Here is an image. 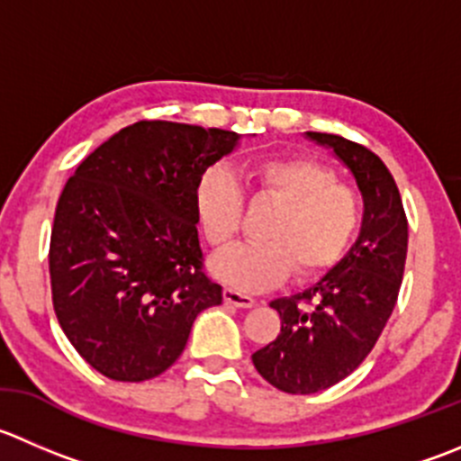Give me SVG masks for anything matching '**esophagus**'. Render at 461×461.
<instances>
[{
    "instance_id": "34e87169",
    "label": "esophagus",
    "mask_w": 461,
    "mask_h": 461,
    "mask_svg": "<svg viewBox=\"0 0 461 461\" xmlns=\"http://www.w3.org/2000/svg\"><path fill=\"white\" fill-rule=\"evenodd\" d=\"M222 297H225V303H230V306H236V308H252L254 306V299L249 297V294L239 293V290H234V288H225Z\"/></svg>"
}]
</instances>
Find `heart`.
I'll use <instances>...</instances> for the list:
<instances>
[{"mask_svg": "<svg viewBox=\"0 0 461 461\" xmlns=\"http://www.w3.org/2000/svg\"><path fill=\"white\" fill-rule=\"evenodd\" d=\"M258 195L276 200L258 243H243L218 254L212 272L243 293H261L294 275L320 276L349 249L360 227V200L349 186L335 185V173L308 158L261 159L252 168ZM194 207L212 248L222 249L243 225L245 194L234 173L212 167L198 177Z\"/></svg>", "mask_w": 461, "mask_h": 461, "instance_id": "obj_1", "label": "heart"}]
</instances>
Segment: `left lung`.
I'll return each mask as SVG.
<instances>
[{
  "mask_svg": "<svg viewBox=\"0 0 461 461\" xmlns=\"http://www.w3.org/2000/svg\"><path fill=\"white\" fill-rule=\"evenodd\" d=\"M349 168L365 200L363 227L326 275L303 293L270 303L281 333L254 351L257 372L288 394H315L349 376L385 329L403 279L408 221L383 159L339 135L306 132Z\"/></svg>",
  "mask_w": 461,
  "mask_h": 461,
  "instance_id": "left-lung-1",
  "label": "left lung"
}]
</instances>
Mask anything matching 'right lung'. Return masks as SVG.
<instances>
[{
	"instance_id": "obj_1",
	"label": "right lung",
	"mask_w": 461,
	"mask_h": 461,
	"mask_svg": "<svg viewBox=\"0 0 461 461\" xmlns=\"http://www.w3.org/2000/svg\"><path fill=\"white\" fill-rule=\"evenodd\" d=\"M239 141L221 128L140 122L67 180L49 249L53 311L103 376H159L185 351L195 317L222 303L203 272L194 191Z\"/></svg>"
}]
</instances>
